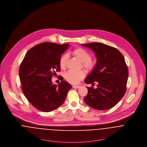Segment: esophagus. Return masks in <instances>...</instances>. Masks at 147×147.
<instances>
[{
  "instance_id": "1",
  "label": "esophagus",
  "mask_w": 147,
  "mask_h": 147,
  "mask_svg": "<svg viewBox=\"0 0 147 147\" xmlns=\"http://www.w3.org/2000/svg\"><path fill=\"white\" fill-rule=\"evenodd\" d=\"M73 88H75V89H77V88H80V86H73Z\"/></svg>"
}]
</instances>
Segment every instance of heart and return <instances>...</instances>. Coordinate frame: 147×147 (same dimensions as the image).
Segmentation results:
<instances>
[{"instance_id":"1","label":"heart","mask_w":147,"mask_h":147,"mask_svg":"<svg viewBox=\"0 0 147 147\" xmlns=\"http://www.w3.org/2000/svg\"><path fill=\"white\" fill-rule=\"evenodd\" d=\"M72 54L76 57L79 61L82 62V66L86 71H90L95 67V61L90 58V54L85 49L78 47L73 49L71 52ZM69 56L67 54H63L59 59V65L61 68L64 69L66 67ZM85 76L84 71L80 70L78 71H68L64 74L65 79L71 84H77L80 80L83 79Z\"/></svg>"}]
</instances>
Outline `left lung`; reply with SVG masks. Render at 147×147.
<instances>
[{
  "label": "left lung",
  "instance_id": "obj_1",
  "mask_svg": "<svg viewBox=\"0 0 147 147\" xmlns=\"http://www.w3.org/2000/svg\"><path fill=\"white\" fill-rule=\"evenodd\" d=\"M94 52L96 64L88 76L85 83L97 87H86V103L97 110L112 108L123 97L126 92L128 77V67L123 55L117 49L101 43L82 44Z\"/></svg>",
  "mask_w": 147,
  "mask_h": 147
}]
</instances>
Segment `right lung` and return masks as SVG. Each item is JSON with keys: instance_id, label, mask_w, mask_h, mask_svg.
<instances>
[{"instance_id": "right-lung-1", "label": "right lung", "mask_w": 147, "mask_h": 147, "mask_svg": "<svg viewBox=\"0 0 147 147\" xmlns=\"http://www.w3.org/2000/svg\"><path fill=\"white\" fill-rule=\"evenodd\" d=\"M69 45L51 42L37 44L27 52L20 64L19 75L23 92L40 111L51 112L59 107L71 88L64 80L58 86L52 82L56 71L61 70L60 58Z\"/></svg>"}]
</instances>
